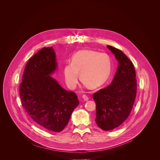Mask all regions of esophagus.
<instances>
[{"label":"esophagus","instance_id":"34e87169","mask_svg":"<svg viewBox=\"0 0 160 160\" xmlns=\"http://www.w3.org/2000/svg\"><path fill=\"white\" fill-rule=\"evenodd\" d=\"M82 98L83 99V100L85 101H88V97L87 96V95H85V94H83V96H82Z\"/></svg>","mask_w":160,"mask_h":160}]
</instances>
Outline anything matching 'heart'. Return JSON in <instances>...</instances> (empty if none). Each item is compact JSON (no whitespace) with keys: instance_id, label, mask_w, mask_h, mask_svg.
Segmentation results:
<instances>
[{"instance_id":"1","label":"heart","mask_w":160,"mask_h":160,"mask_svg":"<svg viewBox=\"0 0 160 160\" xmlns=\"http://www.w3.org/2000/svg\"><path fill=\"white\" fill-rule=\"evenodd\" d=\"M111 70V61L108 55L92 50H82L72 58L71 63L64 68V77L68 87L75 88L80 78L90 88L102 85L108 79Z\"/></svg>"}]
</instances>
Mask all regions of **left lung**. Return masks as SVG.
Returning <instances> with one entry per match:
<instances>
[{"label": "left lung", "instance_id": "8db88e82", "mask_svg": "<svg viewBox=\"0 0 160 160\" xmlns=\"http://www.w3.org/2000/svg\"><path fill=\"white\" fill-rule=\"evenodd\" d=\"M119 64L110 85L93 94L96 103L97 125L111 130L122 125L128 117L137 93L135 70L132 62L120 49L108 45Z\"/></svg>", "mask_w": 160, "mask_h": 160}]
</instances>
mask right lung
<instances>
[{
    "instance_id": "1",
    "label": "right lung",
    "mask_w": 160,
    "mask_h": 160,
    "mask_svg": "<svg viewBox=\"0 0 160 160\" xmlns=\"http://www.w3.org/2000/svg\"><path fill=\"white\" fill-rule=\"evenodd\" d=\"M56 66L52 47L38 51L25 66L19 96L22 107L39 127L59 132L68 123L79 101L75 92L62 88L50 76Z\"/></svg>"
}]
</instances>
